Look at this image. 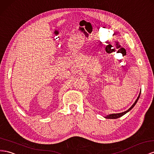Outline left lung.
<instances>
[{
	"instance_id": "obj_1",
	"label": "left lung",
	"mask_w": 154,
	"mask_h": 154,
	"mask_svg": "<svg viewBox=\"0 0 154 154\" xmlns=\"http://www.w3.org/2000/svg\"><path fill=\"white\" fill-rule=\"evenodd\" d=\"M140 93H139V96H138V97H137V100H135V102L134 103V104H133L130 108H129V109L127 110V111H124V112H122V113H113V114H109V115H107V116H106V117H104L106 119H118V118H119V117H122V116H123L124 115H125L126 113H127L128 112H129L130 111L133 107H134L135 106V104L137 103V101H138V100H139V97H140Z\"/></svg>"
}]
</instances>
